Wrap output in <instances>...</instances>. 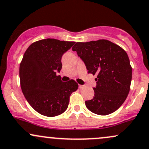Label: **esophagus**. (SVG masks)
I'll return each instance as SVG.
<instances>
[{"instance_id":"1","label":"esophagus","mask_w":149,"mask_h":149,"mask_svg":"<svg viewBox=\"0 0 149 149\" xmlns=\"http://www.w3.org/2000/svg\"><path fill=\"white\" fill-rule=\"evenodd\" d=\"M85 85H79V88L80 89H84L85 88Z\"/></svg>"}]
</instances>
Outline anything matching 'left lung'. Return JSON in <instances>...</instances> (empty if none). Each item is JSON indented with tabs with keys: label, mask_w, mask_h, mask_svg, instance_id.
<instances>
[{
	"label": "left lung",
	"mask_w": 149,
	"mask_h": 149,
	"mask_svg": "<svg viewBox=\"0 0 149 149\" xmlns=\"http://www.w3.org/2000/svg\"><path fill=\"white\" fill-rule=\"evenodd\" d=\"M73 51L84 61L88 73L96 75L95 96L85 101L90 111L106 116L116 111L127 98L132 80V66L125 51L108 40L78 42Z\"/></svg>",
	"instance_id": "1"
}]
</instances>
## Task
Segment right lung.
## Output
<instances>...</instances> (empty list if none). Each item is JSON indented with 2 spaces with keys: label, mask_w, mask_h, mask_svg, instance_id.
<instances>
[{
  "label": "right lung",
  "mask_w": 149,
  "mask_h": 149,
  "mask_svg": "<svg viewBox=\"0 0 149 149\" xmlns=\"http://www.w3.org/2000/svg\"><path fill=\"white\" fill-rule=\"evenodd\" d=\"M75 42L47 38L27 48L19 66L20 85L26 100L36 111L47 117L63 113L70 96L78 84L74 80L61 81L57 76L62 67L61 57Z\"/></svg>",
  "instance_id": "obj_1"
}]
</instances>
